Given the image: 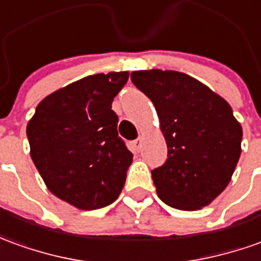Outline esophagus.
Instances as JSON below:
<instances>
[{
	"instance_id": "1",
	"label": "esophagus",
	"mask_w": 261,
	"mask_h": 261,
	"mask_svg": "<svg viewBox=\"0 0 261 261\" xmlns=\"http://www.w3.org/2000/svg\"><path fill=\"white\" fill-rule=\"evenodd\" d=\"M141 143H143V138H141V137H138L137 140L131 141V148H133V151L138 152V151H140V148H141Z\"/></svg>"
}]
</instances>
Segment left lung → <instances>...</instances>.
Masks as SVG:
<instances>
[{"label": "left lung", "mask_w": 261, "mask_h": 261, "mask_svg": "<svg viewBox=\"0 0 261 261\" xmlns=\"http://www.w3.org/2000/svg\"><path fill=\"white\" fill-rule=\"evenodd\" d=\"M131 82L155 106L168 158L151 171L160 199L179 211H199L232 179L243 130L218 93L181 72L137 70Z\"/></svg>", "instance_id": "left-lung-1"}]
</instances>
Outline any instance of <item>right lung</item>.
<instances>
[{
  "label": "right lung",
  "mask_w": 261,
  "mask_h": 261,
  "mask_svg": "<svg viewBox=\"0 0 261 261\" xmlns=\"http://www.w3.org/2000/svg\"><path fill=\"white\" fill-rule=\"evenodd\" d=\"M128 72L87 76L50 93L28 121L31 158L49 191L82 211L113 203L133 154L118 137L113 99Z\"/></svg>",
  "instance_id": "obj_1"
}]
</instances>
